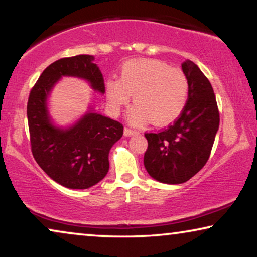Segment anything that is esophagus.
<instances>
[{
  "mask_svg": "<svg viewBox=\"0 0 257 257\" xmlns=\"http://www.w3.org/2000/svg\"><path fill=\"white\" fill-rule=\"evenodd\" d=\"M134 134H137V130L135 129H130V128H124V135L125 136H130V135H134Z\"/></svg>",
  "mask_w": 257,
  "mask_h": 257,
  "instance_id": "34e87169",
  "label": "esophagus"
}]
</instances>
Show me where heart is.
Returning a JSON list of instances; mask_svg holds the SVG:
<instances>
[{
  "mask_svg": "<svg viewBox=\"0 0 257 257\" xmlns=\"http://www.w3.org/2000/svg\"><path fill=\"white\" fill-rule=\"evenodd\" d=\"M105 92L115 110L125 106L133 95L135 106L129 122L156 125L173 122L183 112L189 97V80L180 68H171L159 60H132L121 67L118 79L109 78Z\"/></svg>",
  "mask_w": 257,
  "mask_h": 257,
  "instance_id": "obj_1",
  "label": "heart"
}]
</instances>
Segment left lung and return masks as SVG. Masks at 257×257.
Wrapping results in <instances>:
<instances>
[{"label":"left lung","mask_w":257,"mask_h":257,"mask_svg":"<svg viewBox=\"0 0 257 257\" xmlns=\"http://www.w3.org/2000/svg\"><path fill=\"white\" fill-rule=\"evenodd\" d=\"M189 80V97L173 123L145 133L144 166L153 179L179 185L188 181L208 162L219 127V110L211 83L193 61L182 62Z\"/></svg>","instance_id":"8db88e82"}]
</instances>
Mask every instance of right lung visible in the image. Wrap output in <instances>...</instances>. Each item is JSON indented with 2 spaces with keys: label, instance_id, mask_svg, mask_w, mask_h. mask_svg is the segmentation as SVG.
<instances>
[{
  "label": "right lung",
  "instance_id": "add662e5",
  "mask_svg": "<svg viewBox=\"0 0 257 257\" xmlns=\"http://www.w3.org/2000/svg\"><path fill=\"white\" fill-rule=\"evenodd\" d=\"M61 76L89 80L95 91L105 92L101 71L93 56L63 57L45 69L30 91L28 122L31 151L44 172L67 188L86 189L105 178L108 153L123 135V124L97 113H87L69 129H59L48 118V93Z\"/></svg>",
  "mask_w": 257,
  "mask_h": 257
}]
</instances>
